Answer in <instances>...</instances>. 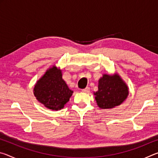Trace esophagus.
I'll return each instance as SVG.
<instances>
[{"label": "esophagus", "mask_w": 158, "mask_h": 158, "mask_svg": "<svg viewBox=\"0 0 158 158\" xmlns=\"http://www.w3.org/2000/svg\"><path fill=\"white\" fill-rule=\"evenodd\" d=\"M89 91H90L89 87H86V88H85V89H82V92H84V93H89Z\"/></svg>", "instance_id": "esophagus-1"}]
</instances>
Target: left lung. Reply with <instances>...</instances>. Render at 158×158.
I'll list each match as a JSON object with an SVG mask.
<instances>
[{
	"label": "left lung",
	"instance_id": "left-lung-1",
	"mask_svg": "<svg viewBox=\"0 0 158 158\" xmlns=\"http://www.w3.org/2000/svg\"><path fill=\"white\" fill-rule=\"evenodd\" d=\"M98 106L102 109L119 106L129 95V88L118 73L104 74L98 81V90L93 93Z\"/></svg>",
	"mask_w": 158,
	"mask_h": 158
}]
</instances>
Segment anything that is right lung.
<instances>
[{
  "label": "right lung",
  "instance_id": "1",
  "mask_svg": "<svg viewBox=\"0 0 158 158\" xmlns=\"http://www.w3.org/2000/svg\"><path fill=\"white\" fill-rule=\"evenodd\" d=\"M62 77V69L53 65L36 82L33 94L45 107L53 111L63 109L73 95Z\"/></svg>",
  "mask_w": 158,
  "mask_h": 158
}]
</instances>
